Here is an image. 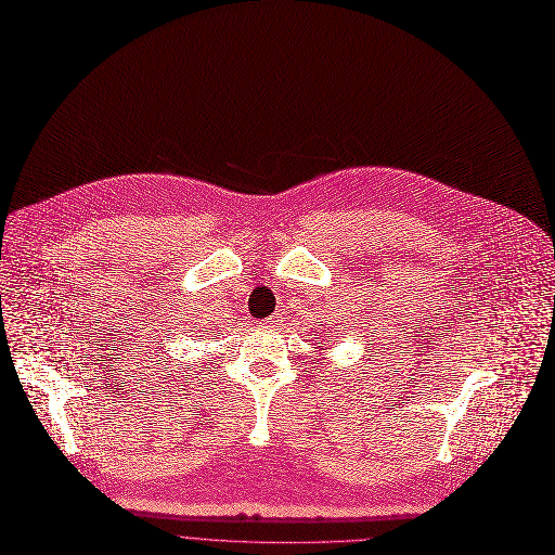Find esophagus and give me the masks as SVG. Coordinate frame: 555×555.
Returning a JSON list of instances; mask_svg holds the SVG:
<instances>
[{"mask_svg":"<svg viewBox=\"0 0 555 555\" xmlns=\"http://www.w3.org/2000/svg\"><path fill=\"white\" fill-rule=\"evenodd\" d=\"M268 326H276L279 324V315H270L268 320H263Z\"/></svg>","mask_w":555,"mask_h":555,"instance_id":"obj_1","label":"esophagus"}]
</instances>
